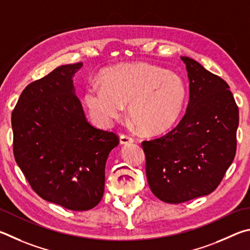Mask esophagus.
I'll return each instance as SVG.
<instances>
[{"instance_id": "1", "label": "esophagus", "mask_w": 250, "mask_h": 250, "mask_svg": "<svg viewBox=\"0 0 250 250\" xmlns=\"http://www.w3.org/2000/svg\"><path fill=\"white\" fill-rule=\"evenodd\" d=\"M134 142V139L128 136V135H121L120 137V143L122 145H127V144H132Z\"/></svg>"}]
</instances>
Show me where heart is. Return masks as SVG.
Returning a JSON list of instances; mask_svg holds the SVG:
<instances>
[{"label": "heart", "mask_w": 250, "mask_h": 250, "mask_svg": "<svg viewBox=\"0 0 250 250\" xmlns=\"http://www.w3.org/2000/svg\"><path fill=\"white\" fill-rule=\"evenodd\" d=\"M103 85L86 87L85 103L93 120L106 126L128 104L132 122L142 133L157 135L177 122L185 106L187 87L177 73L149 63L115 65L104 71Z\"/></svg>", "instance_id": "b5f03b06"}]
</instances>
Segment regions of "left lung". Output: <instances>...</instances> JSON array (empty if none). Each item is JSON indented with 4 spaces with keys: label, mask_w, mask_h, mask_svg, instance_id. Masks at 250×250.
Instances as JSON below:
<instances>
[{
    "label": "left lung",
    "mask_w": 250,
    "mask_h": 250,
    "mask_svg": "<svg viewBox=\"0 0 250 250\" xmlns=\"http://www.w3.org/2000/svg\"><path fill=\"white\" fill-rule=\"evenodd\" d=\"M181 59L190 81L185 116L165 136L142 143L150 190L172 204L216 189L235 158L239 123L229 84L198 61Z\"/></svg>",
    "instance_id": "obj_1"
}]
</instances>
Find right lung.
<instances>
[{
	"instance_id": "obj_1",
	"label": "right lung",
	"mask_w": 250,
	"mask_h": 250,
	"mask_svg": "<svg viewBox=\"0 0 250 250\" xmlns=\"http://www.w3.org/2000/svg\"><path fill=\"white\" fill-rule=\"evenodd\" d=\"M82 62L56 68L21 92L12 113L13 150L33 190L48 202L87 211L104 193L116 134L87 122L72 78Z\"/></svg>"
}]
</instances>
